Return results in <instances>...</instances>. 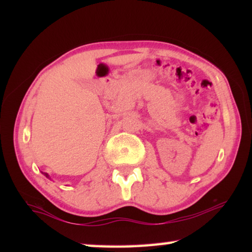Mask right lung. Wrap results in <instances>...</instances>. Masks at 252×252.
Wrapping results in <instances>:
<instances>
[{
  "mask_svg": "<svg viewBox=\"0 0 252 252\" xmlns=\"http://www.w3.org/2000/svg\"><path fill=\"white\" fill-rule=\"evenodd\" d=\"M44 176H45V177H48V178H49V176H48V173H44Z\"/></svg>",
  "mask_w": 252,
  "mask_h": 252,
  "instance_id": "right-lung-1",
  "label": "right lung"
}]
</instances>
